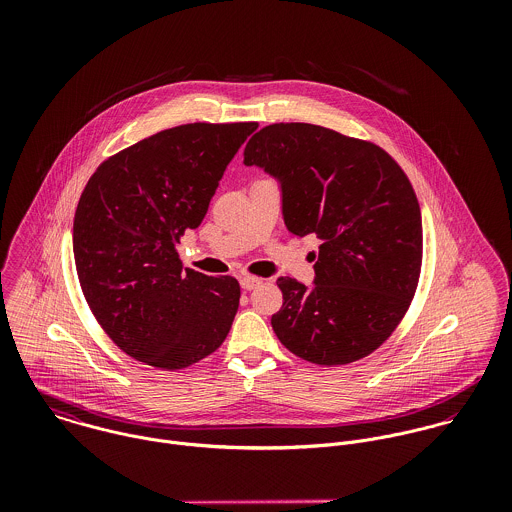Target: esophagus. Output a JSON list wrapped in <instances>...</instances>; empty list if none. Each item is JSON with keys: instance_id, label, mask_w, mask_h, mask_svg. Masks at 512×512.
Masks as SVG:
<instances>
[{"instance_id": "34e87169", "label": "esophagus", "mask_w": 512, "mask_h": 512, "mask_svg": "<svg viewBox=\"0 0 512 512\" xmlns=\"http://www.w3.org/2000/svg\"><path fill=\"white\" fill-rule=\"evenodd\" d=\"M262 284V280L260 278H252V276H246V278H242L240 280V286H242V290H254V288H258Z\"/></svg>"}]
</instances>
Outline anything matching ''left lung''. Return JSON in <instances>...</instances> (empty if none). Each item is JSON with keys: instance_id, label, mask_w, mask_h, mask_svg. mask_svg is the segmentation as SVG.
I'll use <instances>...</instances> for the list:
<instances>
[{"instance_id": "8db88e82", "label": "left lung", "mask_w": 512, "mask_h": 512, "mask_svg": "<svg viewBox=\"0 0 512 512\" xmlns=\"http://www.w3.org/2000/svg\"><path fill=\"white\" fill-rule=\"evenodd\" d=\"M244 163L280 179L288 230L321 240L313 288L278 280L274 333L313 365L365 359L400 325L420 282L422 213L408 175L382 147L303 122L256 132Z\"/></svg>"}]
</instances>
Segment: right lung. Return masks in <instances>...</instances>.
<instances>
[{"instance_id":"obj_1","label":"right lung","mask_w":512,"mask_h":512,"mask_svg":"<svg viewBox=\"0 0 512 512\" xmlns=\"http://www.w3.org/2000/svg\"><path fill=\"white\" fill-rule=\"evenodd\" d=\"M258 122H195L104 159L74 213L84 299L132 359L179 370L215 353L238 311L240 284L183 268L177 246L197 228L220 177Z\"/></svg>"}]
</instances>
